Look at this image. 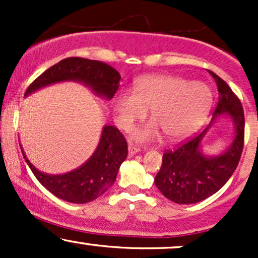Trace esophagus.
<instances>
[{
	"instance_id": "34e87169",
	"label": "esophagus",
	"mask_w": 258,
	"mask_h": 258,
	"mask_svg": "<svg viewBox=\"0 0 258 258\" xmlns=\"http://www.w3.org/2000/svg\"><path fill=\"white\" fill-rule=\"evenodd\" d=\"M139 150H141V149H139L138 147L133 146V144H130V146H128V156H130V158H132L133 155H136V154H137Z\"/></svg>"
}]
</instances>
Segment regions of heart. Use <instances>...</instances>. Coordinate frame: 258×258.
<instances>
[{"label":"heart","instance_id":"heart-1","mask_svg":"<svg viewBox=\"0 0 258 258\" xmlns=\"http://www.w3.org/2000/svg\"><path fill=\"white\" fill-rule=\"evenodd\" d=\"M212 104V92L205 82L174 75H146L133 84L132 93L114 97L115 119L120 128L130 131L150 110L153 122L133 136L138 142L156 139L164 133L168 141L190 136L206 119Z\"/></svg>","mask_w":258,"mask_h":258}]
</instances>
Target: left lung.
Masks as SVG:
<instances>
[{"mask_svg":"<svg viewBox=\"0 0 258 258\" xmlns=\"http://www.w3.org/2000/svg\"><path fill=\"white\" fill-rule=\"evenodd\" d=\"M218 88V103L210 125L190 141L162 156V165L155 177V185L165 198L176 204H195L205 200L227 183L240 160L244 147L245 119L238 97L220 76L210 72ZM221 114H228L233 122L236 135L232 144L218 156H206L201 142Z\"/></svg>","mask_w":258,"mask_h":258,"instance_id":"8db88e82","label":"left lung"}]
</instances>
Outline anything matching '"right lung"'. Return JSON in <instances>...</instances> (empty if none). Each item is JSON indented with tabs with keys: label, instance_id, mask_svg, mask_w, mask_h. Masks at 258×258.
I'll return each mask as SVG.
<instances>
[{
	"label": "right lung",
	"instance_id": "1",
	"mask_svg": "<svg viewBox=\"0 0 258 258\" xmlns=\"http://www.w3.org/2000/svg\"><path fill=\"white\" fill-rule=\"evenodd\" d=\"M120 74L110 65L98 60L72 57L60 60L41 74L25 92H32L64 81L85 85L96 96L110 100L120 86ZM22 148V147H20ZM23 156L38 182L59 199L73 204H86L104 194L116 179L119 168L127 158V142L116 127L105 125L99 143L84 165L63 174H48L38 171Z\"/></svg>",
	"mask_w": 258,
	"mask_h": 258
}]
</instances>
